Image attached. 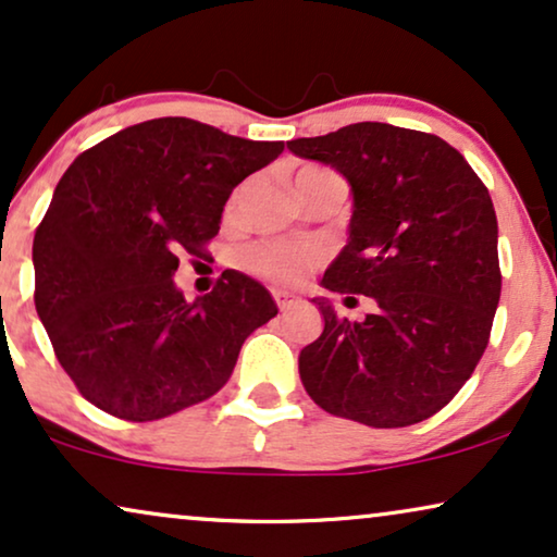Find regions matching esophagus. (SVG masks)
Listing matches in <instances>:
<instances>
[{
	"mask_svg": "<svg viewBox=\"0 0 557 557\" xmlns=\"http://www.w3.org/2000/svg\"><path fill=\"white\" fill-rule=\"evenodd\" d=\"M272 298H274V302H277V308H280V310L293 308L295 302H298V295H295V293H287V290H272Z\"/></svg>",
	"mask_w": 557,
	"mask_h": 557,
	"instance_id": "34e87169",
	"label": "esophagus"
}]
</instances>
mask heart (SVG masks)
I'll use <instances>...</instances> for the list:
<instances>
[{"label":"heart","instance_id":"1","mask_svg":"<svg viewBox=\"0 0 557 557\" xmlns=\"http://www.w3.org/2000/svg\"><path fill=\"white\" fill-rule=\"evenodd\" d=\"M323 177H336V173L325 170L321 165H306L295 175V188L302 193L310 183L323 181ZM236 196L228 201L226 213H234ZM239 262L247 272L257 274V277L270 280L274 285H295L300 283L306 274L318 264V255L313 249L300 247V244L287 242H257L251 247L242 249Z\"/></svg>","mask_w":557,"mask_h":557}]
</instances>
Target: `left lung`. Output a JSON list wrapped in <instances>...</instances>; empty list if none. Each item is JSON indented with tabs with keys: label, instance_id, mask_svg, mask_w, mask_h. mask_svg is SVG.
<instances>
[{
	"label": "left lung",
	"instance_id": "8db88e82",
	"mask_svg": "<svg viewBox=\"0 0 557 557\" xmlns=\"http://www.w3.org/2000/svg\"><path fill=\"white\" fill-rule=\"evenodd\" d=\"M287 150L338 170L354 193L348 242L321 285L376 302L348 321L313 298L325 325L300 351L302 387L325 412L372 428L428 420L473 374L499 306L486 185L446 139L382 122Z\"/></svg>",
	"mask_w": 557,
	"mask_h": 557
}]
</instances>
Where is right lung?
<instances>
[{
    "instance_id": "add662e5",
    "label": "right lung",
    "mask_w": 557,
    "mask_h": 557,
    "mask_svg": "<svg viewBox=\"0 0 557 557\" xmlns=\"http://www.w3.org/2000/svg\"><path fill=\"white\" fill-rule=\"evenodd\" d=\"M285 150L162 116L81 152L33 242L35 308L81 395L147 422L224 387L242 344L277 315L272 295L226 270L188 302L177 255H203L232 190Z\"/></svg>"
}]
</instances>
